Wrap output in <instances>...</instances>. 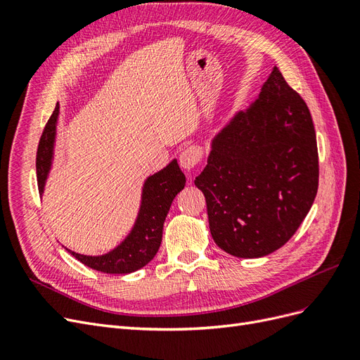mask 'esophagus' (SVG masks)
Here are the masks:
<instances>
[{
	"mask_svg": "<svg viewBox=\"0 0 360 360\" xmlns=\"http://www.w3.org/2000/svg\"><path fill=\"white\" fill-rule=\"evenodd\" d=\"M202 159V151L197 146L186 147L180 155V167L186 171H191L195 165H198V162Z\"/></svg>",
	"mask_w": 360,
	"mask_h": 360,
	"instance_id": "34e87169",
	"label": "esophagus"
}]
</instances>
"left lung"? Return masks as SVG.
<instances>
[{
	"label": "left lung",
	"mask_w": 360,
	"mask_h": 360,
	"mask_svg": "<svg viewBox=\"0 0 360 360\" xmlns=\"http://www.w3.org/2000/svg\"><path fill=\"white\" fill-rule=\"evenodd\" d=\"M214 243L238 258L284 246L319 189V150L307 103L274 68L259 96L212 139L195 179Z\"/></svg>",
	"instance_id": "obj_1"
}]
</instances>
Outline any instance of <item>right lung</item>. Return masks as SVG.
Masks as SVG:
<instances>
[{
    "label": "right lung",
    "mask_w": 360,
    "mask_h": 360,
    "mask_svg": "<svg viewBox=\"0 0 360 360\" xmlns=\"http://www.w3.org/2000/svg\"><path fill=\"white\" fill-rule=\"evenodd\" d=\"M58 114L60 105L57 103L39 141L36 169L40 195L45 191V183L52 165ZM184 184H186V177L181 172L177 160L174 159L165 168L144 181L141 207L132 231L111 252L91 257L76 254L70 249L68 250L82 264L97 271H103V274H132V271L144 267L155 258L159 250L163 222H165L172 200L184 188Z\"/></svg>",
    "instance_id": "obj_1"
}]
</instances>
